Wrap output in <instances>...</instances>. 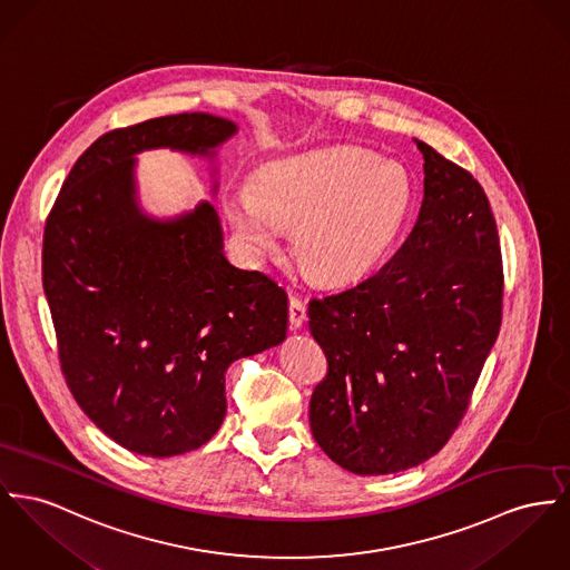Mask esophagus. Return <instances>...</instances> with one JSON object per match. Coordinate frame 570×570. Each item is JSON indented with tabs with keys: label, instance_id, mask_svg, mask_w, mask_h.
I'll return each instance as SVG.
<instances>
[{
	"label": "esophagus",
	"instance_id": "esophagus-1",
	"mask_svg": "<svg viewBox=\"0 0 570 570\" xmlns=\"http://www.w3.org/2000/svg\"><path fill=\"white\" fill-rule=\"evenodd\" d=\"M304 322H306V306L301 298L292 296L289 298V324H292V328L298 331V328H303Z\"/></svg>",
	"mask_w": 570,
	"mask_h": 570
}]
</instances>
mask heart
Returning <instances> with one entry per match:
<instances>
[{
  "label": "heart",
  "mask_w": 570,
  "mask_h": 570,
  "mask_svg": "<svg viewBox=\"0 0 570 570\" xmlns=\"http://www.w3.org/2000/svg\"><path fill=\"white\" fill-rule=\"evenodd\" d=\"M411 200V181L397 164L361 149H328L267 166L255 188L228 191L225 205L248 255L276 253L283 227H298L304 272L322 283H347L379 266Z\"/></svg>",
  "instance_id": "b5f03b06"
}]
</instances>
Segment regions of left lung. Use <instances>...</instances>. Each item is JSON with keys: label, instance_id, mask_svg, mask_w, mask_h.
Wrapping results in <instances>:
<instances>
[{"label": "left lung", "instance_id": "1", "mask_svg": "<svg viewBox=\"0 0 570 570\" xmlns=\"http://www.w3.org/2000/svg\"><path fill=\"white\" fill-rule=\"evenodd\" d=\"M423 203L402 248L361 283L313 298L308 328L328 374L311 432L358 475L417 466L450 441L501 326L493 212L471 173L415 140Z\"/></svg>", "mask_w": 570, "mask_h": 570}]
</instances>
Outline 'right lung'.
I'll use <instances>...</instances> for the list:
<instances>
[{"label": "right lung", "mask_w": 570, "mask_h": 570, "mask_svg": "<svg viewBox=\"0 0 570 570\" xmlns=\"http://www.w3.org/2000/svg\"><path fill=\"white\" fill-rule=\"evenodd\" d=\"M235 131L203 112L108 131L81 153L45 225L42 289L62 374L88 419L136 454L207 443L227 415L228 365L287 335V294L228 264L207 200L168 220L138 205V153L214 157Z\"/></svg>", "instance_id": "obj_1"}]
</instances>
